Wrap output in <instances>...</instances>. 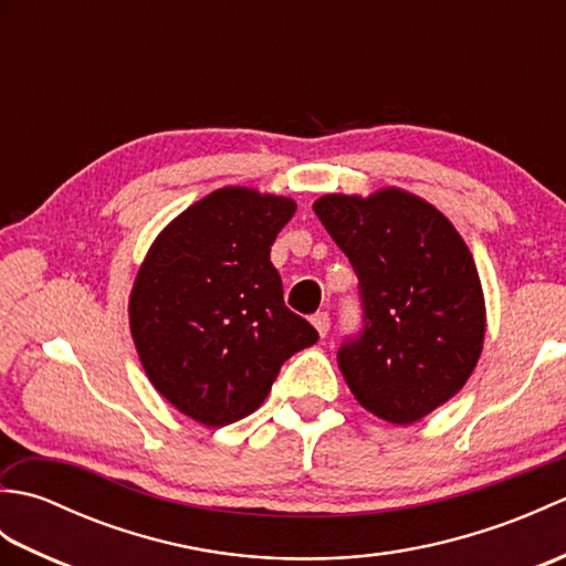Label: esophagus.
I'll return each mask as SVG.
<instances>
[{
	"label": "esophagus",
	"instance_id": "esophagus-1",
	"mask_svg": "<svg viewBox=\"0 0 566 566\" xmlns=\"http://www.w3.org/2000/svg\"><path fill=\"white\" fill-rule=\"evenodd\" d=\"M311 323H314V328L318 331L321 338H326L328 328H331V316L326 314V311H318L316 316H311Z\"/></svg>",
	"mask_w": 566,
	"mask_h": 566
}]
</instances>
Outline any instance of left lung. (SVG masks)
<instances>
[{
  "instance_id": "obj_1",
  "label": "left lung",
  "mask_w": 566,
  "mask_h": 566,
  "mask_svg": "<svg viewBox=\"0 0 566 566\" xmlns=\"http://www.w3.org/2000/svg\"><path fill=\"white\" fill-rule=\"evenodd\" d=\"M314 211L359 276L365 331L338 353L359 406L411 426L460 391L482 357V280L452 221L411 191L326 195Z\"/></svg>"
}]
</instances>
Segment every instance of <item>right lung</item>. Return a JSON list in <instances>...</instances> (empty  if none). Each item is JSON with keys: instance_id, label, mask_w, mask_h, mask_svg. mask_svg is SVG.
Returning a JSON list of instances; mask_svg holds the SVG:
<instances>
[{"instance_id": "1", "label": "right lung", "mask_w": 566, "mask_h": 566, "mask_svg": "<svg viewBox=\"0 0 566 566\" xmlns=\"http://www.w3.org/2000/svg\"><path fill=\"white\" fill-rule=\"evenodd\" d=\"M290 197L221 187L167 223L140 262L128 326L150 384L179 413L221 428L258 411L284 359L318 340L284 306L270 262Z\"/></svg>"}]
</instances>
